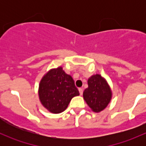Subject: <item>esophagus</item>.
I'll use <instances>...</instances> for the list:
<instances>
[{"label":"esophagus","mask_w":146,"mask_h":146,"mask_svg":"<svg viewBox=\"0 0 146 146\" xmlns=\"http://www.w3.org/2000/svg\"><path fill=\"white\" fill-rule=\"evenodd\" d=\"M78 91H79V92H80V95H82V92H83V90H82V88H78Z\"/></svg>","instance_id":"esophagus-1"}]
</instances>
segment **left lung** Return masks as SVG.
<instances>
[{"mask_svg": "<svg viewBox=\"0 0 146 146\" xmlns=\"http://www.w3.org/2000/svg\"><path fill=\"white\" fill-rule=\"evenodd\" d=\"M88 88L84 90L83 99L92 111L99 113L108 106L112 98V91L107 80L100 74L88 79Z\"/></svg>", "mask_w": 146, "mask_h": 146, "instance_id": "obj_1", "label": "left lung"}]
</instances>
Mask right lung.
Returning <instances> with one entry per match:
<instances>
[{"label": "right lung", "mask_w": 146, "mask_h": 146, "mask_svg": "<svg viewBox=\"0 0 146 146\" xmlns=\"http://www.w3.org/2000/svg\"><path fill=\"white\" fill-rule=\"evenodd\" d=\"M39 101L52 114L66 110L72 98L80 95L71 76L61 66L50 69L43 76L38 89Z\"/></svg>", "instance_id": "add662e5"}]
</instances>
